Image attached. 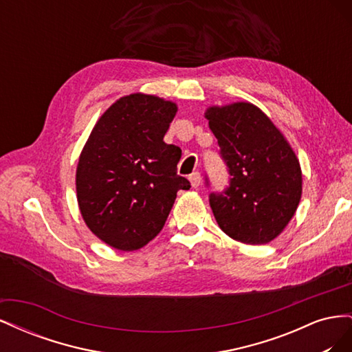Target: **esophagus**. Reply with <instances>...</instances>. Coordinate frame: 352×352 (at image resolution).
I'll return each instance as SVG.
<instances>
[{
  "label": "esophagus",
  "instance_id": "34e87169",
  "mask_svg": "<svg viewBox=\"0 0 352 352\" xmlns=\"http://www.w3.org/2000/svg\"><path fill=\"white\" fill-rule=\"evenodd\" d=\"M189 182L192 188H198L201 184V175L198 172H194L192 175H189Z\"/></svg>",
  "mask_w": 352,
  "mask_h": 352
}]
</instances>
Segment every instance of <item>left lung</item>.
Instances as JSON below:
<instances>
[{
  "instance_id": "1",
  "label": "left lung",
  "mask_w": 352,
  "mask_h": 352,
  "mask_svg": "<svg viewBox=\"0 0 352 352\" xmlns=\"http://www.w3.org/2000/svg\"><path fill=\"white\" fill-rule=\"evenodd\" d=\"M230 185L211 194L220 229L242 243L263 245L278 238L294 217L302 194V172L292 146L257 105L247 101L206 110Z\"/></svg>"
}]
</instances>
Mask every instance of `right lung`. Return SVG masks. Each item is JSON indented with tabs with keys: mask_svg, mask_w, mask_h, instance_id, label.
I'll return each mask as SVG.
<instances>
[{
	"mask_svg": "<svg viewBox=\"0 0 352 352\" xmlns=\"http://www.w3.org/2000/svg\"><path fill=\"white\" fill-rule=\"evenodd\" d=\"M177 113L173 101L135 92L104 111L76 168V197L95 236L119 251L140 250L163 229L179 189L182 150L163 138Z\"/></svg>",
	"mask_w": 352,
	"mask_h": 352,
	"instance_id": "obj_1",
	"label": "right lung"
}]
</instances>
